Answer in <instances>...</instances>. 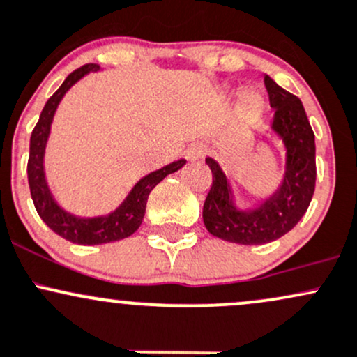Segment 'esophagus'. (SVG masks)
Returning a JSON list of instances; mask_svg holds the SVG:
<instances>
[{
  "instance_id": "34e87169",
  "label": "esophagus",
  "mask_w": 357,
  "mask_h": 357,
  "mask_svg": "<svg viewBox=\"0 0 357 357\" xmlns=\"http://www.w3.org/2000/svg\"><path fill=\"white\" fill-rule=\"evenodd\" d=\"M204 153H206V148L200 145H192L189 150H187L185 157L187 160H197L200 157H204Z\"/></svg>"
}]
</instances>
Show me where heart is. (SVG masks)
Masks as SVG:
<instances>
[{
	"label": "heart",
	"instance_id": "obj_1",
	"mask_svg": "<svg viewBox=\"0 0 357 357\" xmlns=\"http://www.w3.org/2000/svg\"><path fill=\"white\" fill-rule=\"evenodd\" d=\"M259 106H261V98H259V96L256 94V92H251L250 91V92H246V94L243 96L241 107H243V111L248 116H253V114L258 113Z\"/></svg>",
	"mask_w": 357,
	"mask_h": 357
}]
</instances>
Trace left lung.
Masks as SVG:
<instances>
[{
  "mask_svg": "<svg viewBox=\"0 0 357 357\" xmlns=\"http://www.w3.org/2000/svg\"><path fill=\"white\" fill-rule=\"evenodd\" d=\"M270 104L275 109L271 130L287 148L285 175L280 189L258 209L239 211L232 202L229 182L212 158V185L204 202L202 218L215 238L238 244H265L294 229L310 206L315 190V136L302 101L265 75Z\"/></svg>",
  "mask_w": 357,
  "mask_h": 357,
  "instance_id": "8db88e82",
  "label": "left lung"
}]
</instances>
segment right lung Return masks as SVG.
<instances>
[{"label":"right lung","instance_id":"right-lung-1","mask_svg":"<svg viewBox=\"0 0 357 357\" xmlns=\"http://www.w3.org/2000/svg\"><path fill=\"white\" fill-rule=\"evenodd\" d=\"M99 70L98 63H86V66L79 67L72 74L67 75L62 86L55 91V94L47 101L43 106L42 114L37 126L31 131L30 138V157H28V185H30V194L33 199L35 209L42 221L50 227L55 234L62 236L67 241L75 244H104L111 241H119L131 236L138 229L139 224L143 221L146 209V200L150 192L157 183L162 182L167 175L174 174L178 168L185 165V160H177V162L170 163V165L160 168L157 172H151L146 177H143L133 187V190L128 194L125 202L118 207V209L111 212L107 215L101 218H77V215L70 214V212L63 211L62 207L55 202L54 195L47 185L45 172H43V155H45L47 139L50 135V125L54 119L55 109H57L59 102L62 101L63 94L74 86L79 79L89 72Z\"/></svg>","mask_w":357,"mask_h":357}]
</instances>
